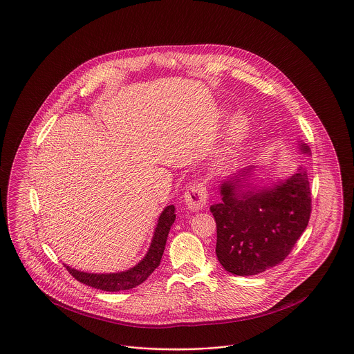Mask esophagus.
Wrapping results in <instances>:
<instances>
[{"instance_id":"34e87169","label":"esophagus","mask_w":354,"mask_h":354,"mask_svg":"<svg viewBox=\"0 0 354 354\" xmlns=\"http://www.w3.org/2000/svg\"><path fill=\"white\" fill-rule=\"evenodd\" d=\"M207 200H208V190L204 183H200V181L193 183L185 190V194H184L185 205L193 212H198L203 208H205Z\"/></svg>"}]
</instances>
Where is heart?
Here are the masks:
<instances>
[{
  "instance_id": "heart-1",
  "label": "heart",
  "mask_w": 354,
  "mask_h": 354,
  "mask_svg": "<svg viewBox=\"0 0 354 354\" xmlns=\"http://www.w3.org/2000/svg\"><path fill=\"white\" fill-rule=\"evenodd\" d=\"M248 130V123L247 120L243 118H236L232 123V127H231V133H232V137L236 140H240L245 131Z\"/></svg>"
}]
</instances>
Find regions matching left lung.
I'll use <instances>...</instances> for the list:
<instances>
[{
	"mask_svg": "<svg viewBox=\"0 0 354 354\" xmlns=\"http://www.w3.org/2000/svg\"><path fill=\"white\" fill-rule=\"evenodd\" d=\"M301 151L310 154L306 143ZM243 169L221 184V203L211 207L216 228V255L225 271L257 275L286 259L304 234L311 213L307 169L299 166L272 187L243 189Z\"/></svg>",
	"mask_w": 354,
	"mask_h": 354,
	"instance_id": "left-lung-1",
	"label": "left lung"
}]
</instances>
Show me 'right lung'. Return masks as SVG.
Wrapping results in <instances>:
<instances>
[{
    "label": "right lung",
    "mask_w": 354,
    "mask_h": 354,
    "mask_svg": "<svg viewBox=\"0 0 354 354\" xmlns=\"http://www.w3.org/2000/svg\"><path fill=\"white\" fill-rule=\"evenodd\" d=\"M174 211H176L174 205H169L160 214L150 247L145 258L133 268L122 272H113V274H91V272L77 271L64 264L67 271L76 281L103 291L130 290V288H134L136 286H140L150 277V274L161 263V258L165 250L166 239L169 235L171 224L176 220Z\"/></svg>",
    "instance_id": "right-lung-1"
}]
</instances>
